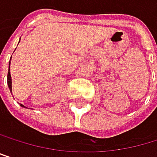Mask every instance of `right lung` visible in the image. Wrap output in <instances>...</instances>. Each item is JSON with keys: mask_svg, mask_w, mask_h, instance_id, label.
<instances>
[{"mask_svg": "<svg viewBox=\"0 0 157 157\" xmlns=\"http://www.w3.org/2000/svg\"><path fill=\"white\" fill-rule=\"evenodd\" d=\"M7 85H8V87H9L10 91L12 93V80H11V74H10V62H9V70H8V74H7ZM21 106L25 107L22 105H21Z\"/></svg>", "mask_w": 157, "mask_h": 157, "instance_id": "add662e5", "label": "right lung"}]
</instances>
